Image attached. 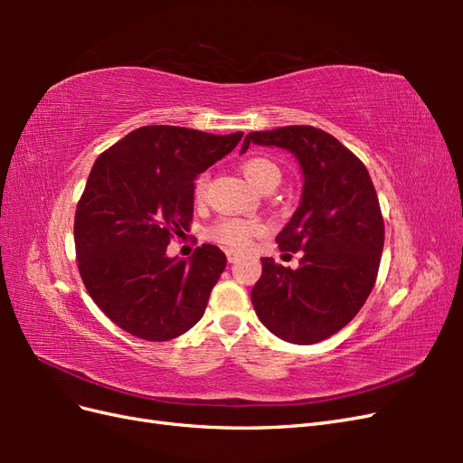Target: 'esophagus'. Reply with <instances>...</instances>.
I'll return each instance as SVG.
<instances>
[{"instance_id":"1","label":"esophagus","mask_w":463,"mask_h":463,"mask_svg":"<svg viewBox=\"0 0 463 463\" xmlns=\"http://www.w3.org/2000/svg\"><path fill=\"white\" fill-rule=\"evenodd\" d=\"M226 255H228V260H230V262H235L237 259H240V253H235V250H228Z\"/></svg>"}]
</instances>
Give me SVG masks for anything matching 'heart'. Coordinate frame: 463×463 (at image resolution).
Returning <instances> with one entry per match:
<instances>
[{"label":"heart","mask_w":463,"mask_h":463,"mask_svg":"<svg viewBox=\"0 0 463 463\" xmlns=\"http://www.w3.org/2000/svg\"><path fill=\"white\" fill-rule=\"evenodd\" d=\"M243 174L249 179V184L257 189L264 187L266 184H270V181H274V179H279L278 165L266 158L247 160L243 164ZM204 191H206V175H201L197 179V185H194V197L203 199ZM260 232H262V228L257 222L230 218V220L218 222L213 228V232H210V235H213L216 241L228 245L232 249H245V247H249L250 240H253V237L259 235Z\"/></svg>","instance_id":"b5f03b06"}]
</instances>
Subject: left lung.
<instances>
[{
    "instance_id": "8db88e82",
    "label": "left lung",
    "mask_w": 463,
    "mask_h": 463,
    "mask_svg": "<svg viewBox=\"0 0 463 463\" xmlns=\"http://www.w3.org/2000/svg\"><path fill=\"white\" fill-rule=\"evenodd\" d=\"M249 145L291 152L303 175L299 206L276 235L279 250H303L299 266L260 259L250 301L279 340L322 342L359 313L378 274L384 222L371 175L338 138L309 125L249 133L241 152Z\"/></svg>"
}]
</instances>
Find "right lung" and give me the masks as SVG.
<instances>
[{
  "label": "right lung",
  "mask_w": 463,
  "mask_h": 463,
  "mask_svg": "<svg viewBox=\"0 0 463 463\" xmlns=\"http://www.w3.org/2000/svg\"><path fill=\"white\" fill-rule=\"evenodd\" d=\"M241 137L146 125L94 162L75 213L79 272L94 303L125 332L167 342L203 318L226 255L208 243L191 259L165 250L174 235L189 232L194 179Z\"/></svg>",
  "instance_id": "1"
}]
</instances>
